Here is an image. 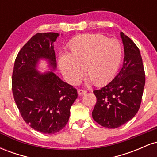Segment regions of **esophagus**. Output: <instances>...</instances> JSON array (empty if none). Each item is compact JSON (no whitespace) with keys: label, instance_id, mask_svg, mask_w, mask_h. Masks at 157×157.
<instances>
[{"label":"esophagus","instance_id":"1","mask_svg":"<svg viewBox=\"0 0 157 157\" xmlns=\"http://www.w3.org/2000/svg\"><path fill=\"white\" fill-rule=\"evenodd\" d=\"M77 92H78V94L80 95H82V94H85L87 92V91H86V90H84V89H78Z\"/></svg>","mask_w":157,"mask_h":157}]
</instances>
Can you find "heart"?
<instances>
[{"label":"heart","mask_w":157,"mask_h":157,"mask_svg":"<svg viewBox=\"0 0 157 157\" xmlns=\"http://www.w3.org/2000/svg\"><path fill=\"white\" fill-rule=\"evenodd\" d=\"M67 52L60 57L59 65L71 84L80 81L84 67L93 83H105L116 75L123 57L121 42L101 34L75 36L68 43Z\"/></svg>","instance_id":"heart-1"}]
</instances>
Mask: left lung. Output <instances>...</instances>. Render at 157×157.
Segmentation results:
<instances>
[{"label":"left lung","mask_w":157,"mask_h":157,"mask_svg":"<svg viewBox=\"0 0 157 157\" xmlns=\"http://www.w3.org/2000/svg\"><path fill=\"white\" fill-rule=\"evenodd\" d=\"M120 35L125 50L123 66L109 84L93 91L97 102L92 117L108 128L120 127L136 115L141 105L145 83L140 49L123 32Z\"/></svg>","instance_id":"1"}]
</instances>
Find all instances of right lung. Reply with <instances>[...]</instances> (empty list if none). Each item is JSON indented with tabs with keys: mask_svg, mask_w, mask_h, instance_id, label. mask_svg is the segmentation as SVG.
<instances>
[{
	"mask_svg": "<svg viewBox=\"0 0 157 157\" xmlns=\"http://www.w3.org/2000/svg\"><path fill=\"white\" fill-rule=\"evenodd\" d=\"M59 35L46 32L32 36L16 57L12 77L14 99L23 120L35 131L48 134L66 126L77 97V89L55 73L40 74L35 69L40 58L48 59L56 68L52 44Z\"/></svg>",
	"mask_w": 157,
	"mask_h": 157,
	"instance_id": "add662e5",
	"label": "right lung"
}]
</instances>
